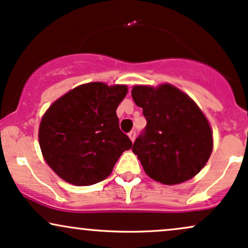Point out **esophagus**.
<instances>
[{
  "label": "esophagus",
  "mask_w": 248,
  "mask_h": 248,
  "mask_svg": "<svg viewBox=\"0 0 248 248\" xmlns=\"http://www.w3.org/2000/svg\"><path fill=\"white\" fill-rule=\"evenodd\" d=\"M136 135H137V133H136V131H135V130L130 131V132H129V137H130V139H131V140H132V141H135V139H136Z\"/></svg>",
  "instance_id": "34e87169"
}]
</instances>
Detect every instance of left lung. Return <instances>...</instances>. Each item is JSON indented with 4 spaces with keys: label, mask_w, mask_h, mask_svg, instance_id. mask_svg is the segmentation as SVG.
Masks as SVG:
<instances>
[{
    "label": "left lung",
    "mask_w": 248,
    "mask_h": 248,
    "mask_svg": "<svg viewBox=\"0 0 248 248\" xmlns=\"http://www.w3.org/2000/svg\"><path fill=\"white\" fill-rule=\"evenodd\" d=\"M131 95L147 122L132 147L147 175L171 186L200 173L212 152V132L195 102L170 84L136 86Z\"/></svg>",
    "instance_id": "left-lung-1"
}]
</instances>
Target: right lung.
<instances>
[{"mask_svg":"<svg viewBox=\"0 0 248 248\" xmlns=\"http://www.w3.org/2000/svg\"><path fill=\"white\" fill-rule=\"evenodd\" d=\"M126 86L92 82L68 92L48 108L40 122L44 159L61 179L92 186L111 174L132 141L119 129L117 107Z\"/></svg>","mask_w":248,"mask_h":248,"instance_id":"obj_1","label":"right lung"}]
</instances>
